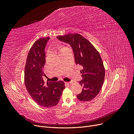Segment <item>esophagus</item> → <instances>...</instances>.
Instances as JSON below:
<instances>
[{"mask_svg":"<svg viewBox=\"0 0 134 134\" xmlns=\"http://www.w3.org/2000/svg\"><path fill=\"white\" fill-rule=\"evenodd\" d=\"M67 84H69V85H70V84H71L72 83V81H69V82H66Z\"/></svg>","mask_w":134,"mask_h":134,"instance_id":"1","label":"esophagus"}]
</instances>
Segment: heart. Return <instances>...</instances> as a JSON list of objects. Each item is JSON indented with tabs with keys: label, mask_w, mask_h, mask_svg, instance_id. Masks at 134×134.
Wrapping results in <instances>:
<instances>
[{
	"label": "heart",
	"mask_w": 134,
	"mask_h": 134,
	"mask_svg": "<svg viewBox=\"0 0 134 134\" xmlns=\"http://www.w3.org/2000/svg\"><path fill=\"white\" fill-rule=\"evenodd\" d=\"M63 48V47H61V48H60V50H59V51H60L61 50V49H62Z\"/></svg>",
	"instance_id": "heart-1"
}]
</instances>
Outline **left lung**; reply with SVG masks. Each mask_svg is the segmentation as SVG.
<instances>
[{
  "label": "left lung",
  "mask_w": 134,
  "mask_h": 134,
  "mask_svg": "<svg viewBox=\"0 0 134 134\" xmlns=\"http://www.w3.org/2000/svg\"><path fill=\"white\" fill-rule=\"evenodd\" d=\"M57 38L70 44L74 53L75 62L82 67L80 71L82 80L79 83L83 88L77 98L81 102L93 99L99 94L105 78V68L99 52L79 34H68L58 36Z\"/></svg>",
  "instance_id": "1"
}]
</instances>
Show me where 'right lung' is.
I'll return each mask as SVG.
<instances>
[{"instance_id": "right-lung-1", "label": "right lung", "mask_w": 134, "mask_h": 134, "mask_svg": "<svg viewBox=\"0 0 134 134\" xmlns=\"http://www.w3.org/2000/svg\"><path fill=\"white\" fill-rule=\"evenodd\" d=\"M50 37L41 38L35 41L28 53L24 71L26 88L33 100L45 108L55 106L59 103L65 88L63 81L47 82L43 67L46 63L44 49Z\"/></svg>"}]
</instances>
